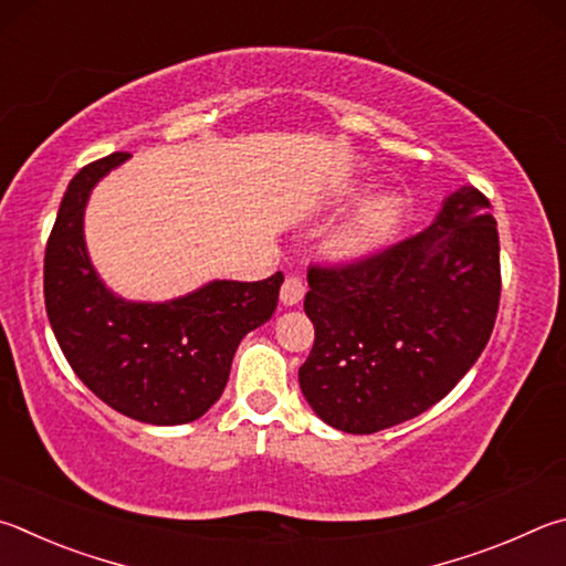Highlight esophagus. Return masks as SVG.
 <instances>
[{"label":"esophagus","mask_w":566,"mask_h":566,"mask_svg":"<svg viewBox=\"0 0 566 566\" xmlns=\"http://www.w3.org/2000/svg\"><path fill=\"white\" fill-rule=\"evenodd\" d=\"M305 295V283L301 275H285L281 285V301L283 305H298Z\"/></svg>","instance_id":"34e87169"}]
</instances>
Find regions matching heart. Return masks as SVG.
<instances>
[{"label": "heart", "instance_id": "obj_1", "mask_svg": "<svg viewBox=\"0 0 566 566\" xmlns=\"http://www.w3.org/2000/svg\"><path fill=\"white\" fill-rule=\"evenodd\" d=\"M405 211L400 193L385 191L365 201L358 211L335 228L331 235V253L338 258H360L373 253L375 248L388 241L398 228Z\"/></svg>", "mask_w": 566, "mask_h": 566}]
</instances>
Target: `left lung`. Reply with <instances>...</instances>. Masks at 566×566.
Returning a JSON list of instances; mask_svg holds the SVG:
<instances>
[{
    "label": "left lung",
    "instance_id": "8db88e82",
    "mask_svg": "<svg viewBox=\"0 0 566 566\" xmlns=\"http://www.w3.org/2000/svg\"><path fill=\"white\" fill-rule=\"evenodd\" d=\"M315 328L298 380L331 428L370 434L440 402L488 345L500 311L490 198L462 186L430 228L368 255L308 268Z\"/></svg>",
    "mask_w": 566,
    "mask_h": 566
}]
</instances>
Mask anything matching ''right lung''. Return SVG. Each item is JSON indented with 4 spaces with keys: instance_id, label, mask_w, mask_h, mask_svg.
Instances as JSON below:
<instances>
[{
    "instance_id": "add662e5",
    "label": "right lung",
    "mask_w": 566,
    "mask_h": 566,
    "mask_svg": "<svg viewBox=\"0 0 566 566\" xmlns=\"http://www.w3.org/2000/svg\"><path fill=\"white\" fill-rule=\"evenodd\" d=\"M126 151L86 164L59 206L44 253V303L59 348L108 408L148 424H184L211 408L245 333L271 318L283 273L213 281L171 303L114 298L88 263L84 206Z\"/></svg>"
}]
</instances>
